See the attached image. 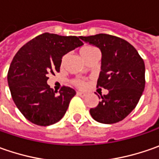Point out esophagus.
<instances>
[{"mask_svg": "<svg viewBox=\"0 0 159 159\" xmlns=\"http://www.w3.org/2000/svg\"><path fill=\"white\" fill-rule=\"evenodd\" d=\"M77 95H80V96H85L86 94L85 93H82V92H80V91H78L77 92Z\"/></svg>", "mask_w": 159, "mask_h": 159, "instance_id": "1", "label": "esophagus"}]
</instances>
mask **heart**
I'll return each mask as SVG.
<instances>
[{
    "mask_svg": "<svg viewBox=\"0 0 159 159\" xmlns=\"http://www.w3.org/2000/svg\"><path fill=\"white\" fill-rule=\"evenodd\" d=\"M95 50H97V48H95V47H92V46H85L83 47L80 48V55H81V57H83V59L85 57H87L88 56H89L90 53L94 52ZM64 60V57L63 58V61ZM74 84L78 86V87H83L84 86V82L81 81V80H77L74 81Z\"/></svg>",
    "mask_w": 159,
    "mask_h": 159,
    "instance_id": "heart-1",
    "label": "heart"
}]
</instances>
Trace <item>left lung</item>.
Listing matches in <instances>:
<instances>
[{
    "label": "left lung",
    "instance_id": "left-lung-1",
    "mask_svg": "<svg viewBox=\"0 0 159 159\" xmlns=\"http://www.w3.org/2000/svg\"><path fill=\"white\" fill-rule=\"evenodd\" d=\"M80 38L100 48L102 66L97 88L109 90L107 95H102L98 105L90 109V114L102 124L119 122L136 107L143 95V60L129 42L119 37L100 34Z\"/></svg>",
    "mask_w": 159,
    "mask_h": 159
}]
</instances>
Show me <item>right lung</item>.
I'll list each match as a JSON object with an SVG mask.
<instances>
[{
    "label": "right lung",
    "mask_w": 159,
    "mask_h": 159,
    "mask_svg": "<svg viewBox=\"0 0 159 159\" xmlns=\"http://www.w3.org/2000/svg\"><path fill=\"white\" fill-rule=\"evenodd\" d=\"M76 36L45 33L28 41L17 51L9 71L12 99L25 119L47 126L58 122L66 112L75 90L62 87L59 94L48 85V75L60 71L65 54L83 45Z\"/></svg>",
    "instance_id": "right-lung-1"
}]
</instances>
